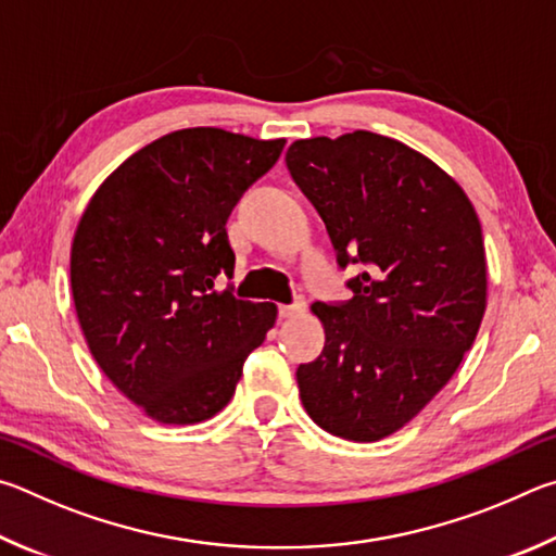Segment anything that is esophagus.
I'll list each match as a JSON object with an SVG mask.
<instances>
[{"instance_id":"1","label":"esophagus","mask_w":556,"mask_h":556,"mask_svg":"<svg viewBox=\"0 0 556 556\" xmlns=\"http://www.w3.org/2000/svg\"><path fill=\"white\" fill-rule=\"evenodd\" d=\"M305 309H307L305 298L298 295L293 305H280V307H278V315H280V319H293V317L305 315Z\"/></svg>"}]
</instances>
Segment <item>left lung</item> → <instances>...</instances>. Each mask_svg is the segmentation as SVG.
I'll list each match as a JSON object with an SVG mask.
<instances>
[{
    "instance_id": "8db88e82",
    "label": "left lung",
    "mask_w": 556,
    "mask_h": 556,
    "mask_svg": "<svg viewBox=\"0 0 556 556\" xmlns=\"http://www.w3.org/2000/svg\"><path fill=\"white\" fill-rule=\"evenodd\" d=\"M288 170L315 204L354 298L315 303L325 349L298 366L307 415L349 442L407 425L459 368L485 313V251L466 192L381 134L303 139Z\"/></svg>"
}]
</instances>
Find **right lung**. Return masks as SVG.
Instances as JSON below:
<instances>
[{
    "instance_id": "obj_1",
    "label": "right lung",
    "mask_w": 556,
    "mask_h": 556,
    "mask_svg": "<svg viewBox=\"0 0 556 556\" xmlns=\"http://www.w3.org/2000/svg\"><path fill=\"white\" fill-rule=\"evenodd\" d=\"M286 139L214 126L173 131L126 159L77 224L71 286L104 376L163 425L210 420L276 325L273 303L217 290L231 276L227 219Z\"/></svg>"
}]
</instances>
